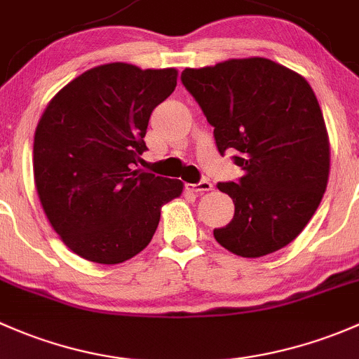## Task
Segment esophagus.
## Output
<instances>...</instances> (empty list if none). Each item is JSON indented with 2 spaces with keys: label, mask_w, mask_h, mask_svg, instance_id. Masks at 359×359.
Segmentation results:
<instances>
[{
  "label": "esophagus",
  "mask_w": 359,
  "mask_h": 359,
  "mask_svg": "<svg viewBox=\"0 0 359 359\" xmlns=\"http://www.w3.org/2000/svg\"><path fill=\"white\" fill-rule=\"evenodd\" d=\"M212 183L210 181H201V183H195V184H187V190L195 191V194H205V191L212 190Z\"/></svg>",
  "instance_id": "34e87169"
}]
</instances>
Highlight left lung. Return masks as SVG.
Listing matches in <instances>:
<instances>
[{
    "label": "left lung",
    "instance_id": "obj_1",
    "mask_svg": "<svg viewBox=\"0 0 359 359\" xmlns=\"http://www.w3.org/2000/svg\"><path fill=\"white\" fill-rule=\"evenodd\" d=\"M181 81L214 128L219 154L236 150L243 171L236 183H217L235 216L214 238L242 257L289 245L316 212L330 172L315 91L301 74L261 57L184 69Z\"/></svg>",
    "mask_w": 359,
    "mask_h": 359
}]
</instances>
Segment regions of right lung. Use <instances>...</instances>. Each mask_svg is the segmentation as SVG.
<instances>
[{
    "instance_id": "1",
    "label": "right lung",
    "mask_w": 359,
    "mask_h": 359,
    "mask_svg": "<svg viewBox=\"0 0 359 359\" xmlns=\"http://www.w3.org/2000/svg\"><path fill=\"white\" fill-rule=\"evenodd\" d=\"M176 69L114 62L81 74L44 109L34 135V183L48 221L77 256L119 264L142 252L162 205L183 183L138 165L150 114L175 91Z\"/></svg>"
}]
</instances>
